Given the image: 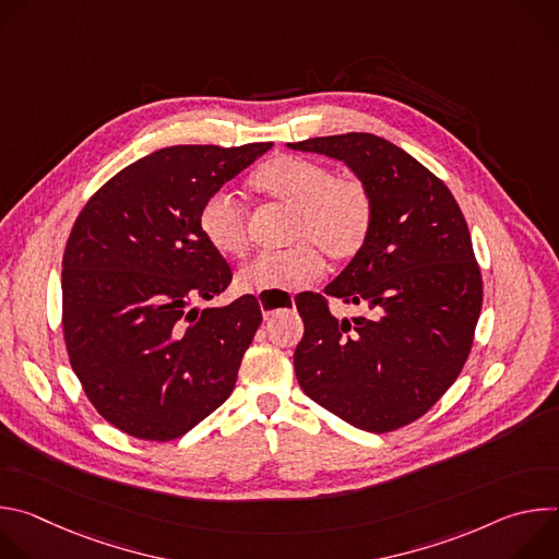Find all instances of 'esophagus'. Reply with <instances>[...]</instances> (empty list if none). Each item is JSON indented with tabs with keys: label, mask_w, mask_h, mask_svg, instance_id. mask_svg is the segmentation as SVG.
Here are the masks:
<instances>
[{
	"label": "esophagus",
	"mask_w": 559,
	"mask_h": 559,
	"mask_svg": "<svg viewBox=\"0 0 559 559\" xmlns=\"http://www.w3.org/2000/svg\"><path fill=\"white\" fill-rule=\"evenodd\" d=\"M289 302H294V296H287V305H289ZM259 305H261V311H263V318H265V321H267V318L276 311V309H274V305H272L267 298H259Z\"/></svg>",
	"instance_id": "34e87169"
}]
</instances>
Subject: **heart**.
I'll list each match as a JSON object with an SVG mask.
<instances>
[{"label": "heart", "mask_w": 559, "mask_h": 559, "mask_svg": "<svg viewBox=\"0 0 559 559\" xmlns=\"http://www.w3.org/2000/svg\"><path fill=\"white\" fill-rule=\"evenodd\" d=\"M252 188L289 207L285 238L278 252H263L238 272L243 292L292 289L316 281L323 255L343 263L354 259L371 231L373 203L367 188L347 177H334L325 166L305 156L281 154L263 164ZM199 229L207 246L223 257H243L250 246L248 212L229 192H216L201 205Z\"/></svg>", "instance_id": "obj_1"}]
</instances>
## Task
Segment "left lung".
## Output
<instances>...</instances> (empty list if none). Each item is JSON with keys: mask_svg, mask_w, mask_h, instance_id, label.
Here are the masks:
<instances>
[{"mask_svg": "<svg viewBox=\"0 0 559 559\" xmlns=\"http://www.w3.org/2000/svg\"><path fill=\"white\" fill-rule=\"evenodd\" d=\"M343 162L367 188V243L325 287L296 298L300 389L345 423L384 433L427 414L460 376L483 309V276L449 188L403 147L369 132L287 143ZM362 304L336 319L326 296Z\"/></svg>", "mask_w": 559, "mask_h": 559, "instance_id": "8db88e82", "label": "left lung"}]
</instances>
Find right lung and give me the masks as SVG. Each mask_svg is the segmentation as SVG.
Returning a JSON list of instances; mask_svg holds the SVG:
<instances>
[{
    "mask_svg": "<svg viewBox=\"0 0 559 559\" xmlns=\"http://www.w3.org/2000/svg\"><path fill=\"white\" fill-rule=\"evenodd\" d=\"M272 143L173 145L115 175L76 216L63 252V338L88 401L117 429L166 442L234 389L263 316L199 229L205 199Z\"/></svg>",
    "mask_w": 559,
    "mask_h": 559,
    "instance_id": "1",
    "label": "right lung"
}]
</instances>
